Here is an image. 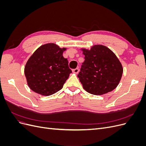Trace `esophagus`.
<instances>
[{"label": "esophagus", "mask_w": 146, "mask_h": 146, "mask_svg": "<svg viewBox=\"0 0 146 146\" xmlns=\"http://www.w3.org/2000/svg\"><path fill=\"white\" fill-rule=\"evenodd\" d=\"M72 72L75 74H78V72H79V69H78V68H76V69L72 70Z\"/></svg>", "instance_id": "obj_1"}]
</instances>
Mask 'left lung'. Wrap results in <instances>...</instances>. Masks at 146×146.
<instances>
[{"instance_id": "1", "label": "left lung", "mask_w": 146, "mask_h": 146, "mask_svg": "<svg viewBox=\"0 0 146 146\" xmlns=\"http://www.w3.org/2000/svg\"><path fill=\"white\" fill-rule=\"evenodd\" d=\"M82 50L85 61L77 76L84 90L92 94L102 95L115 89L123 73L122 66L116 55L103 45Z\"/></svg>"}]
</instances>
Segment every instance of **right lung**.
I'll return each mask as SVG.
<instances>
[{
  "instance_id": "1",
  "label": "right lung",
  "mask_w": 146,
  "mask_h": 146,
  "mask_svg": "<svg viewBox=\"0 0 146 146\" xmlns=\"http://www.w3.org/2000/svg\"><path fill=\"white\" fill-rule=\"evenodd\" d=\"M60 48L54 43L39 47L28 60L25 76L31 90L42 96H50L63 88L72 70Z\"/></svg>"
}]
</instances>
